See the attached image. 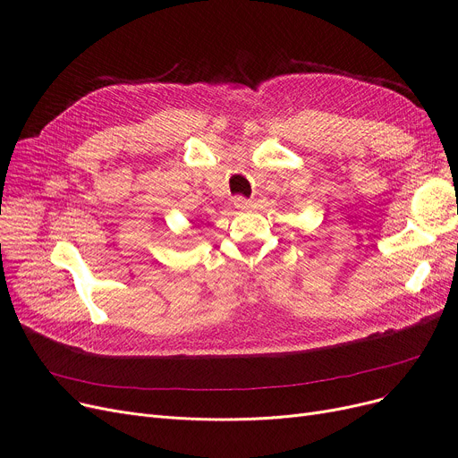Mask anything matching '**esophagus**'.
Returning <instances> with one entry per match:
<instances>
[{
  "mask_svg": "<svg viewBox=\"0 0 458 458\" xmlns=\"http://www.w3.org/2000/svg\"><path fill=\"white\" fill-rule=\"evenodd\" d=\"M233 206L237 209H247V208H250V200H247L245 197H235L233 199Z\"/></svg>",
  "mask_w": 458,
  "mask_h": 458,
  "instance_id": "34e87169",
  "label": "esophagus"
}]
</instances>
